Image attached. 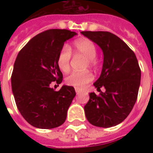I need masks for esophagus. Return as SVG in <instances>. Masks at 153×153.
Here are the masks:
<instances>
[{
	"label": "esophagus",
	"instance_id": "1",
	"mask_svg": "<svg viewBox=\"0 0 153 153\" xmlns=\"http://www.w3.org/2000/svg\"><path fill=\"white\" fill-rule=\"evenodd\" d=\"M81 91H82V90L79 89V88H75V92H76V93H79Z\"/></svg>",
	"mask_w": 153,
	"mask_h": 153
}]
</instances>
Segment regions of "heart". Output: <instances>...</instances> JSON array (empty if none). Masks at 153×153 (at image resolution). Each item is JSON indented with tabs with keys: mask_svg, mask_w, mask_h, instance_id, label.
Returning <instances> with one entry per match:
<instances>
[{
	"mask_svg": "<svg viewBox=\"0 0 153 153\" xmlns=\"http://www.w3.org/2000/svg\"><path fill=\"white\" fill-rule=\"evenodd\" d=\"M73 51L75 55H79L86 58L84 67H94L97 65V47L95 44L89 39L82 38L75 41L73 44ZM71 51L68 46H63L58 52L56 64L62 72L66 73L70 70ZM93 79V74L88 70L81 72H73L66 77L65 83L77 88H83Z\"/></svg>",
	"mask_w": 153,
	"mask_h": 153,
	"instance_id": "b5f03b06",
	"label": "heart"
}]
</instances>
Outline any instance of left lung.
Listing matches in <instances>:
<instances>
[{"label": "left lung", "instance_id": "8db88e82", "mask_svg": "<svg viewBox=\"0 0 153 153\" xmlns=\"http://www.w3.org/2000/svg\"><path fill=\"white\" fill-rule=\"evenodd\" d=\"M81 33L97 44L103 52L99 79L93 85L100 92L89 94L84 106L87 120L97 127L119 125L131 112L138 97L141 70L134 52L115 34L104 31H83ZM105 88L104 93L100 88Z\"/></svg>", "mask_w": 153, "mask_h": 153}]
</instances>
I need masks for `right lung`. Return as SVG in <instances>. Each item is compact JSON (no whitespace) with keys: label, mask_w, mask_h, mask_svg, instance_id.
<instances>
[{"label":"right lung","mask_w":153,"mask_h":153,"mask_svg":"<svg viewBox=\"0 0 153 153\" xmlns=\"http://www.w3.org/2000/svg\"><path fill=\"white\" fill-rule=\"evenodd\" d=\"M77 33L67 29H49L33 38L19 52L11 75L17 108L25 120L38 128H53L65 121L67 111L76 93L74 87L63 85V74L56 64L65 42Z\"/></svg>","instance_id":"1"}]
</instances>
